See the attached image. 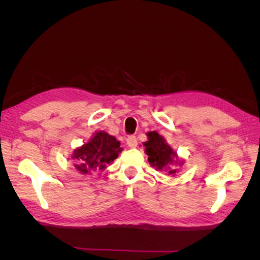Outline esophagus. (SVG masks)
Returning <instances> with one entry per match:
<instances>
[{"instance_id": "34e87169", "label": "esophagus", "mask_w": 260, "mask_h": 260, "mask_svg": "<svg viewBox=\"0 0 260 260\" xmlns=\"http://www.w3.org/2000/svg\"><path fill=\"white\" fill-rule=\"evenodd\" d=\"M127 144L129 145V147H136L138 144V140L135 136H130L127 138Z\"/></svg>"}]
</instances>
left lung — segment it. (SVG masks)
<instances>
[{
    "instance_id": "8db88e82",
    "label": "left lung",
    "mask_w": 260,
    "mask_h": 260,
    "mask_svg": "<svg viewBox=\"0 0 260 260\" xmlns=\"http://www.w3.org/2000/svg\"><path fill=\"white\" fill-rule=\"evenodd\" d=\"M148 140L143 143L145 146V154L148 156V162L157 170L167 171L169 175L175 176L177 174L176 168H171L172 165L182 166L183 160H181L177 152L170 147L166 142V139L156 131H149L146 133Z\"/></svg>"
}]
</instances>
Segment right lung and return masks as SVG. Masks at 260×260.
<instances>
[{"mask_svg":"<svg viewBox=\"0 0 260 260\" xmlns=\"http://www.w3.org/2000/svg\"><path fill=\"white\" fill-rule=\"evenodd\" d=\"M122 151L120 142L105 131H96L82 146L77 147L72 159L75 168L82 175L96 169L103 170L107 164L113 162Z\"/></svg>","mask_w":260,"mask_h":260,"instance_id":"right-lung-1","label":"right lung"}]
</instances>
